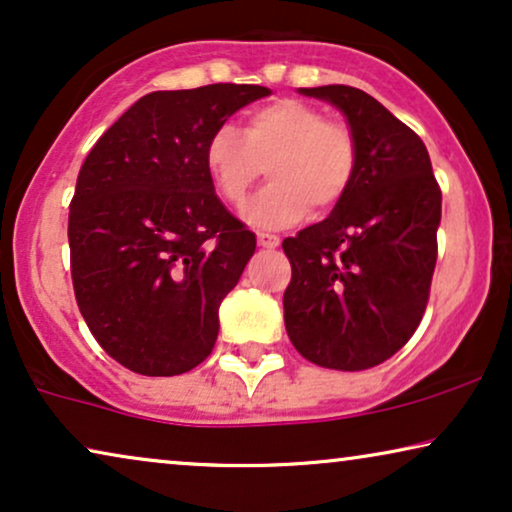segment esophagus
Masks as SVG:
<instances>
[{
  "label": "esophagus",
  "instance_id": "esophagus-1",
  "mask_svg": "<svg viewBox=\"0 0 512 512\" xmlns=\"http://www.w3.org/2000/svg\"><path fill=\"white\" fill-rule=\"evenodd\" d=\"M256 240L263 249H277L279 247V237L272 235V233H258Z\"/></svg>",
  "mask_w": 512,
  "mask_h": 512
}]
</instances>
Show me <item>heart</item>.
Returning a JSON list of instances; mask_svg holds the SVG:
<instances>
[{
	"label": "heart",
	"instance_id": "1",
	"mask_svg": "<svg viewBox=\"0 0 512 512\" xmlns=\"http://www.w3.org/2000/svg\"><path fill=\"white\" fill-rule=\"evenodd\" d=\"M205 170L228 205L242 207L268 167L270 184L247 207L249 223L286 228L345 200L359 167L354 130L312 104L282 97L249 111L242 135L221 125L205 144Z\"/></svg>",
	"mask_w": 512,
	"mask_h": 512
}]
</instances>
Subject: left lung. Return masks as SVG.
<instances>
[{
    "instance_id": "left-lung-1",
    "label": "left lung",
    "mask_w": 512,
    "mask_h": 512,
    "mask_svg": "<svg viewBox=\"0 0 512 512\" xmlns=\"http://www.w3.org/2000/svg\"><path fill=\"white\" fill-rule=\"evenodd\" d=\"M347 116L359 167L324 221L282 242L291 263L284 324L307 361L366 370L417 331L438 258L440 186L415 130L352 86L300 88Z\"/></svg>"
}]
</instances>
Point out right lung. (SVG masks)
<instances>
[{
    "mask_svg": "<svg viewBox=\"0 0 512 512\" xmlns=\"http://www.w3.org/2000/svg\"><path fill=\"white\" fill-rule=\"evenodd\" d=\"M265 95L249 83L156 90L83 160L67 228L76 305L132 373L181 375L212 354L256 235L216 198L202 156L228 116Z\"/></svg>",
    "mask_w": 512,
    "mask_h": 512,
    "instance_id": "obj_1",
    "label": "right lung"
}]
</instances>
